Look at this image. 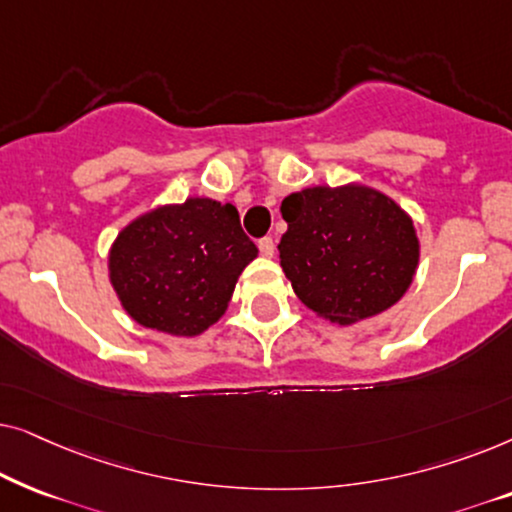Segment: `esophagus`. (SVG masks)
<instances>
[{"instance_id":"1","label":"esophagus","mask_w":512,"mask_h":512,"mask_svg":"<svg viewBox=\"0 0 512 512\" xmlns=\"http://www.w3.org/2000/svg\"><path fill=\"white\" fill-rule=\"evenodd\" d=\"M258 251H261V256L272 258L275 256V240H272V237H263V240H258Z\"/></svg>"}]
</instances>
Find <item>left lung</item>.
<instances>
[{"label": "left lung", "mask_w": 512, "mask_h": 512, "mask_svg": "<svg viewBox=\"0 0 512 512\" xmlns=\"http://www.w3.org/2000/svg\"><path fill=\"white\" fill-rule=\"evenodd\" d=\"M279 258L303 303L335 324L380 314L408 291L419 261L410 216L366 186H314L282 202Z\"/></svg>", "instance_id": "left-lung-1"}]
</instances>
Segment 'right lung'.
Wrapping results in <instances>:
<instances>
[{"mask_svg":"<svg viewBox=\"0 0 512 512\" xmlns=\"http://www.w3.org/2000/svg\"><path fill=\"white\" fill-rule=\"evenodd\" d=\"M256 254L233 205L191 198L139 216L118 235L111 284L137 324L198 335L221 319Z\"/></svg>","mask_w":512,"mask_h":512,"instance_id":"obj_1","label":"right lung"}]
</instances>
